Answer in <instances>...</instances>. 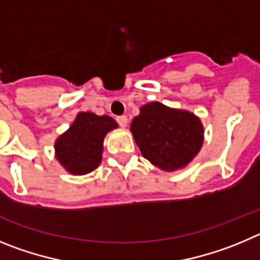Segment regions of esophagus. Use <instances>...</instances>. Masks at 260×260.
<instances>
[{
    "label": "esophagus",
    "mask_w": 260,
    "mask_h": 260,
    "mask_svg": "<svg viewBox=\"0 0 260 260\" xmlns=\"http://www.w3.org/2000/svg\"><path fill=\"white\" fill-rule=\"evenodd\" d=\"M116 121H118L119 124H120L123 128L127 127V124H128V119H127V116H125V115L118 116V118H116Z\"/></svg>",
    "instance_id": "obj_1"
}]
</instances>
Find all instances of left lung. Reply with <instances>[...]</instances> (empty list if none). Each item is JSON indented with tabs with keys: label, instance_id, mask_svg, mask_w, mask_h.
<instances>
[{
	"label": "left lung",
	"instance_id": "obj_1",
	"mask_svg": "<svg viewBox=\"0 0 260 260\" xmlns=\"http://www.w3.org/2000/svg\"><path fill=\"white\" fill-rule=\"evenodd\" d=\"M131 132L142 156L167 172L186 167L200 153L205 140L197 115L156 101L140 107V114L131 123Z\"/></svg>",
	"mask_w": 260,
	"mask_h": 260
}]
</instances>
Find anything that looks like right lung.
Returning <instances> with one entry per match:
<instances>
[{"instance_id": "add662e5", "label": "right lung", "mask_w": 260, "mask_h": 260, "mask_svg": "<svg viewBox=\"0 0 260 260\" xmlns=\"http://www.w3.org/2000/svg\"><path fill=\"white\" fill-rule=\"evenodd\" d=\"M118 123L109 115L79 113L69 129L55 140V159L71 175H86L100 166L104 140Z\"/></svg>"}]
</instances>
